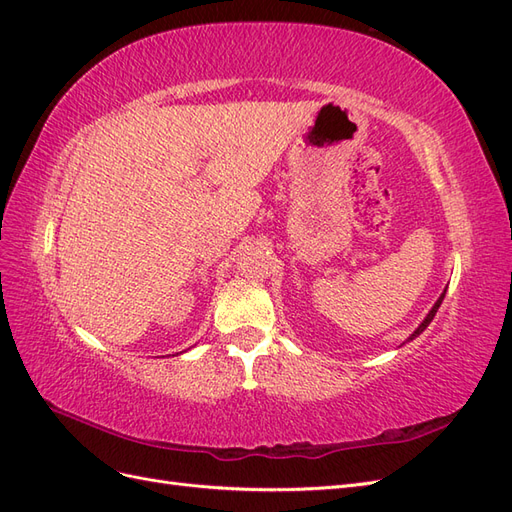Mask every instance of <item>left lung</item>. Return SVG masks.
Returning <instances> with one entry per match:
<instances>
[{
    "label": "left lung",
    "instance_id": "1",
    "mask_svg": "<svg viewBox=\"0 0 512 512\" xmlns=\"http://www.w3.org/2000/svg\"><path fill=\"white\" fill-rule=\"evenodd\" d=\"M444 296H446V291H444V294H442V296H440V300H437V302H435V304H433V309H431V311H429V315H427V317H425V321H422V324H420V326H418V328H416V332H414V334H412V337H410V341H412V339H416V337H418V334H420V332H422V330H425V328H427V326H429V324H431V319H433V317H435V313H437V309H440V304H442V300H444Z\"/></svg>",
    "mask_w": 512,
    "mask_h": 512
}]
</instances>
